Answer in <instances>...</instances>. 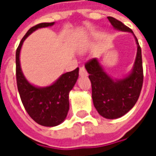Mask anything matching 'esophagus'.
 Here are the masks:
<instances>
[{
	"instance_id": "obj_1",
	"label": "esophagus",
	"mask_w": 156,
	"mask_h": 156,
	"mask_svg": "<svg viewBox=\"0 0 156 156\" xmlns=\"http://www.w3.org/2000/svg\"><path fill=\"white\" fill-rule=\"evenodd\" d=\"M79 75L80 76H88V73L86 71V69L83 67H81V68H79Z\"/></svg>"
}]
</instances>
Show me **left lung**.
<instances>
[{
    "mask_svg": "<svg viewBox=\"0 0 156 156\" xmlns=\"http://www.w3.org/2000/svg\"><path fill=\"white\" fill-rule=\"evenodd\" d=\"M108 19L116 30L131 32L137 44V54L133 69L124 78L114 79L108 76L96 58L85 63L91 81L92 98L95 108L105 119H114L127 114L136 104L140 94L144 75L141 48L133 31L117 19L112 16H108Z\"/></svg>",
    "mask_w": 156,
    "mask_h": 156,
    "instance_id": "8db88e82",
    "label": "left lung"
}]
</instances>
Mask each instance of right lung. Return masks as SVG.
I'll return each instance as SVG.
<instances>
[{"mask_svg":"<svg viewBox=\"0 0 156 156\" xmlns=\"http://www.w3.org/2000/svg\"><path fill=\"white\" fill-rule=\"evenodd\" d=\"M52 25L54 22H44L29 29L16 52V83L23 106L33 120L46 127L57 126L67 117L69 110V92L78 80L79 68L63 73L50 86L38 88L31 84L23 75L20 65V51L23 41L32 32Z\"/></svg>","mask_w":156,"mask_h":156,"instance_id":"1","label":"right lung"}]
</instances>
